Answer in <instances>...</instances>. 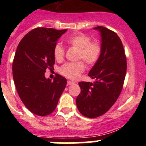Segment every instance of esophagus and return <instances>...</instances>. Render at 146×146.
<instances>
[{
	"label": "esophagus",
	"mask_w": 146,
	"mask_h": 146,
	"mask_svg": "<svg viewBox=\"0 0 146 146\" xmlns=\"http://www.w3.org/2000/svg\"><path fill=\"white\" fill-rule=\"evenodd\" d=\"M74 84V82H72V81H67V86H70V85Z\"/></svg>",
	"instance_id": "obj_1"
}]
</instances>
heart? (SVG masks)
Segmentation results:
<instances>
[{"instance_id":"obj_1","label":"heart","mask_w":146,"mask_h":146,"mask_svg":"<svg viewBox=\"0 0 146 146\" xmlns=\"http://www.w3.org/2000/svg\"><path fill=\"white\" fill-rule=\"evenodd\" d=\"M69 46L77 49V59H82L88 65H94L99 60L102 53V45L98 40H91L88 35L74 33L66 38ZM65 55L64 47L57 44L54 47V56L57 60H61ZM86 66L83 61L66 63L60 68V74L67 78L76 80L84 72Z\"/></svg>"}]
</instances>
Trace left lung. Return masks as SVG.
I'll return each mask as SVG.
<instances>
[{
    "instance_id": "8db88e82",
    "label": "left lung",
    "mask_w": 146,
    "mask_h": 146,
    "mask_svg": "<svg viewBox=\"0 0 146 146\" xmlns=\"http://www.w3.org/2000/svg\"><path fill=\"white\" fill-rule=\"evenodd\" d=\"M100 32L102 53L89 72L94 83L80 82L81 91L76 99L80 113L87 118H97L109 110L123 88L126 72V58L121 38L116 33L102 26Z\"/></svg>"
}]
</instances>
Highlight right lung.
Wrapping results in <instances>:
<instances>
[{
    "label": "right lung",
    "instance_id": "1",
    "mask_svg": "<svg viewBox=\"0 0 146 146\" xmlns=\"http://www.w3.org/2000/svg\"><path fill=\"white\" fill-rule=\"evenodd\" d=\"M67 29L36 28L22 38L12 64L13 79L18 95L31 113L40 116L51 114L66 86V80L56 74L46 79V69H53L54 47Z\"/></svg>",
    "mask_w": 146,
    "mask_h": 146
}]
</instances>
